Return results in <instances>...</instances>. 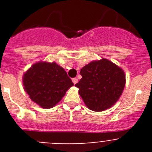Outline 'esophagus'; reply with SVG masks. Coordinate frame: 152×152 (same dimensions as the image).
I'll return each instance as SVG.
<instances>
[{
    "mask_svg": "<svg viewBox=\"0 0 152 152\" xmlns=\"http://www.w3.org/2000/svg\"><path fill=\"white\" fill-rule=\"evenodd\" d=\"M72 81H73L74 84H76L77 83V78H76V77H74V78L72 79Z\"/></svg>",
    "mask_w": 152,
    "mask_h": 152,
    "instance_id": "esophagus-1",
    "label": "esophagus"
}]
</instances>
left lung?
I'll return each instance as SVG.
<instances>
[{
    "instance_id": "1",
    "label": "left lung",
    "mask_w": 152,
    "mask_h": 152,
    "mask_svg": "<svg viewBox=\"0 0 152 152\" xmlns=\"http://www.w3.org/2000/svg\"><path fill=\"white\" fill-rule=\"evenodd\" d=\"M80 74L82 78L75 86L91 110H105L121 96L126 84L124 72L110 61H92L83 67Z\"/></svg>"
}]
</instances>
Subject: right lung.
Returning <instances> with one entry per match:
<instances>
[{
	"mask_svg": "<svg viewBox=\"0 0 152 152\" xmlns=\"http://www.w3.org/2000/svg\"><path fill=\"white\" fill-rule=\"evenodd\" d=\"M23 80L31 100L45 109L57 104L74 85L66 72L55 62L33 64L24 74Z\"/></svg>",
	"mask_w": 152,
	"mask_h": 152,
	"instance_id": "add662e5",
	"label": "right lung"
}]
</instances>
